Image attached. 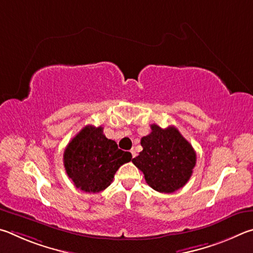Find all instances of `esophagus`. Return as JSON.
<instances>
[{"instance_id":"34e87169","label":"esophagus","mask_w":253,"mask_h":253,"mask_svg":"<svg viewBox=\"0 0 253 253\" xmlns=\"http://www.w3.org/2000/svg\"><path fill=\"white\" fill-rule=\"evenodd\" d=\"M130 152H131V154H132V158H135V157H136V151H135L134 149H132Z\"/></svg>"}]
</instances>
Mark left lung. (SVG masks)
I'll list each match as a JSON object with an SVG mask.
<instances>
[{"label": "left lung", "mask_w": 253, "mask_h": 253, "mask_svg": "<svg viewBox=\"0 0 253 253\" xmlns=\"http://www.w3.org/2000/svg\"><path fill=\"white\" fill-rule=\"evenodd\" d=\"M141 145L143 150L132 162L156 191L172 193L191 178L197 154L176 127L152 124L151 133L141 139Z\"/></svg>", "instance_id": "1"}]
</instances>
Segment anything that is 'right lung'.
<instances>
[{
  "label": "right lung",
  "instance_id": "add662e5",
  "mask_svg": "<svg viewBox=\"0 0 253 253\" xmlns=\"http://www.w3.org/2000/svg\"><path fill=\"white\" fill-rule=\"evenodd\" d=\"M132 154L118 148L103 134V127L86 126L70 141L63 154L66 173L84 192L103 191L113 181L115 172L130 162Z\"/></svg>",
  "mask_w": 253,
  "mask_h": 253
}]
</instances>
